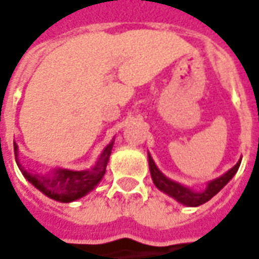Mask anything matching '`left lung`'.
Returning <instances> with one entry per match:
<instances>
[{
  "instance_id": "left-lung-1",
  "label": "left lung",
  "mask_w": 259,
  "mask_h": 259,
  "mask_svg": "<svg viewBox=\"0 0 259 259\" xmlns=\"http://www.w3.org/2000/svg\"><path fill=\"white\" fill-rule=\"evenodd\" d=\"M148 159H149V168H150V176H152V180L155 185L163 191L164 194H167L170 197H173L176 201H179L180 203H183L185 206H199L202 203L208 202L210 198H213L218 192L221 191L222 188L233 179V176L237 173L238 167H240V163H241V159L236 163V166L232 167L227 173H225L223 176H221L219 179H214L213 181L208 183V187L205 191L195 192L187 188L184 185L176 183L173 180L167 179L166 176H163V173L156 167L153 159L150 157V155H148Z\"/></svg>"
}]
</instances>
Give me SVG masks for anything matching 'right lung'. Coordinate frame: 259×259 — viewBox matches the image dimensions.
I'll return each instance as SVG.
<instances>
[{
  "instance_id": "1",
  "label": "right lung",
  "mask_w": 259,
  "mask_h": 259,
  "mask_svg": "<svg viewBox=\"0 0 259 259\" xmlns=\"http://www.w3.org/2000/svg\"><path fill=\"white\" fill-rule=\"evenodd\" d=\"M113 149V142L106 146L103 153L100 155L95 167L91 170H82V171H72L67 168H57L51 174L40 176L32 174L22 166L18 160V145L14 142L15 150V159L18 167L21 168L25 179L33 184L38 191H41L54 201L60 202H72L79 198L85 197L88 192H91L96 187L100 180L103 179L106 173V166L109 162L110 153Z\"/></svg>"
}]
</instances>
